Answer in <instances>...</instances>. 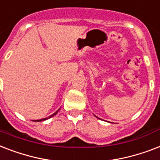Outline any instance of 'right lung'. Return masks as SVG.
<instances>
[{
	"instance_id": "1",
	"label": "right lung",
	"mask_w": 160,
	"mask_h": 160,
	"mask_svg": "<svg viewBox=\"0 0 160 160\" xmlns=\"http://www.w3.org/2000/svg\"><path fill=\"white\" fill-rule=\"evenodd\" d=\"M58 111H57V112H56L55 113H53V115H51V116H49L48 118H50V117H52V116H54V115L57 114V113H58ZM46 119H48V118H44V119H42V120H39V121H44V120H46Z\"/></svg>"
}]
</instances>
